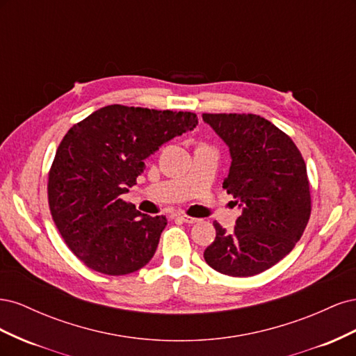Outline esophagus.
I'll list each match as a JSON object with an SVG mask.
<instances>
[{
	"label": "esophagus",
	"mask_w": 356,
	"mask_h": 356,
	"mask_svg": "<svg viewBox=\"0 0 356 356\" xmlns=\"http://www.w3.org/2000/svg\"><path fill=\"white\" fill-rule=\"evenodd\" d=\"M181 221H184V222H187V224H196V222H199V220L197 218H193V217H188V215H179L178 217Z\"/></svg>",
	"instance_id": "obj_1"
}]
</instances>
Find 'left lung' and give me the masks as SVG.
Listing matches in <instances>:
<instances>
[{
    "label": "left lung",
    "instance_id": "obj_1",
    "mask_svg": "<svg viewBox=\"0 0 356 356\" xmlns=\"http://www.w3.org/2000/svg\"><path fill=\"white\" fill-rule=\"evenodd\" d=\"M225 145L232 165L222 188L242 209L234 230L218 222L203 257L233 277L261 273L288 255L310 217L306 163L286 134L255 114H203Z\"/></svg>",
    "mask_w": 356,
    "mask_h": 356
}]
</instances>
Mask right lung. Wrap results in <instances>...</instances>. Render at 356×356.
Returning a JSON list of instances; mask_svg holds the SVG:
<instances>
[{"mask_svg": "<svg viewBox=\"0 0 356 356\" xmlns=\"http://www.w3.org/2000/svg\"><path fill=\"white\" fill-rule=\"evenodd\" d=\"M195 113L108 105L74 124L49 172V207L70 250L104 275L134 273L152 260L168 220L122 199L145 159L193 131Z\"/></svg>", "mask_w": 356, "mask_h": 356, "instance_id": "add662e5", "label": "right lung"}]
</instances>
